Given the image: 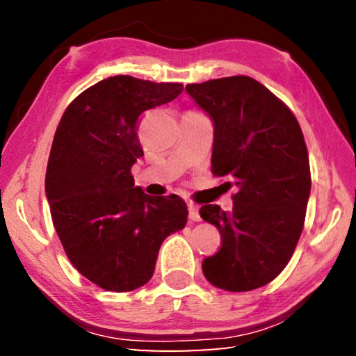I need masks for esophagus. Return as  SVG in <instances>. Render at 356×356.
<instances>
[{"instance_id": "34e87169", "label": "esophagus", "mask_w": 356, "mask_h": 356, "mask_svg": "<svg viewBox=\"0 0 356 356\" xmlns=\"http://www.w3.org/2000/svg\"><path fill=\"white\" fill-rule=\"evenodd\" d=\"M188 218L191 221H200L201 220L200 207H197L196 204H193V202H188Z\"/></svg>"}]
</instances>
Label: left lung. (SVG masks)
<instances>
[{
    "label": "left lung",
    "mask_w": 356,
    "mask_h": 356,
    "mask_svg": "<svg viewBox=\"0 0 356 356\" xmlns=\"http://www.w3.org/2000/svg\"><path fill=\"white\" fill-rule=\"evenodd\" d=\"M185 89L213 120V176L237 186L232 212L213 204L200 210L222 238L202 261L204 276L227 292L262 287L284 270L303 231L311 193L303 131L291 108L251 76Z\"/></svg>",
    "instance_id": "1"
}]
</instances>
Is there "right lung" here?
I'll list each match as a JSON object with an SVG mask.
<instances>
[{"instance_id":"add662e5","label":"right lung","mask_w":356,"mask_h":356,"mask_svg":"<svg viewBox=\"0 0 356 356\" xmlns=\"http://www.w3.org/2000/svg\"><path fill=\"white\" fill-rule=\"evenodd\" d=\"M182 89V83L110 76L72 100L58 124L45 174L51 220L72 265L105 291L146 284L163 240L186 225L182 197L149 196L130 172L144 155L141 114Z\"/></svg>"}]
</instances>
